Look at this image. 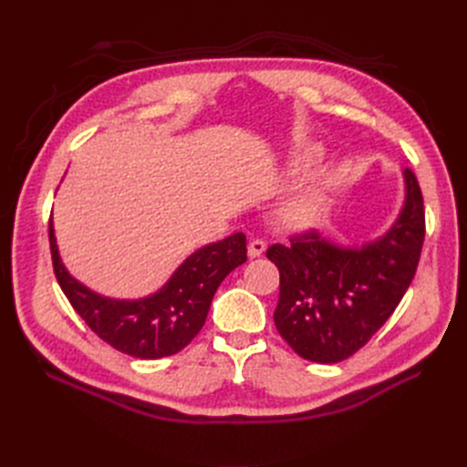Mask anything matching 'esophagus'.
Listing matches in <instances>:
<instances>
[{"mask_svg": "<svg viewBox=\"0 0 467 467\" xmlns=\"http://www.w3.org/2000/svg\"><path fill=\"white\" fill-rule=\"evenodd\" d=\"M263 253H265V242H261V239H253V242L247 247L249 259H257V257L263 255Z\"/></svg>", "mask_w": 467, "mask_h": 467, "instance_id": "1", "label": "esophagus"}]
</instances>
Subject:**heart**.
<instances>
[{
	"label": "heart",
	"mask_w": 467,
	"mask_h": 467,
	"mask_svg": "<svg viewBox=\"0 0 467 467\" xmlns=\"http://www.w3.org/2000/svg\"><path fill=\"white\" fill-rule=\"evenodd\" d=\"M325 187L314 185L304 189L290 204V214L294 220H306L314 214V212L319 208L321 199H323Z\"/></svg>",
	"instance_id": "b5f03b06"
}]
</instances>
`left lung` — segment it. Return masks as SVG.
I'll return each instance as SVG.
<instances>
[{
	"mask_svg": "<svg viewBox=\"0 0 467 467\" xmlns=\"http://www.w3.org/2000/svg\"><path fill=\"white\" fill-rule=\"evenodd\" d=\"M403 206L389 228L364 244L319 232L268 247L280 271L275 325L306 360L335 364L355 355L388 321L415 276L425 210L417 177L403 169Z\"/></svg>",
	"mask_w": 467,
	"mask_h": 467,
	"instance_id": "8db88e82",
	"label": "left lung"
}]
</instances>
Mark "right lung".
I'll list each match as a JSON object with an SVG mask.
<instances>
[{
	"mask_svg": "<svg viewBox=\"0 0 467 467\" xmlns=\"http://www.w3.org/2000/svg\"><path fill=\"white\" fill-rule=\"evenodd\" d=\"M48 237L54 275L81 319L110 347L144 360L171 357L185 348L202 329L222 280L247 261L245 235L237 232L191 253L153 294L120 300L99 294L69 275L56 244L52 218Z\"/></svg>",
	"mask_w": 467,
	"mask_h": 467,
	"instance_id": "obj_1",
	"label": "right lung"
}]
</instances>
